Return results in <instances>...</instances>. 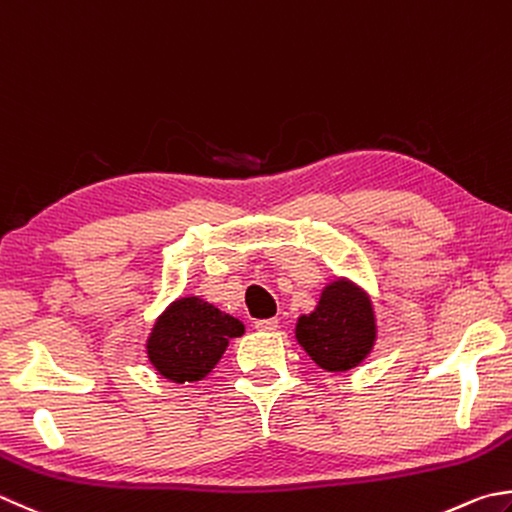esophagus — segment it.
Instances as JSON below:
<instances>
[{"mask_svg": "<svg viewBox=\"0 0 512 512\" xmlns=\"http://www.w3.org/2000/svg\"><path fill=\"white\" fill-rule=\"evenodd\" d=\"M276 327H278V318H260V321H256V330L274 332Z\"/></svg>", "mask_w": 512, "mask_h": 512, "instance_id": "obj_1", "label": "esophagus"}]
</instances>
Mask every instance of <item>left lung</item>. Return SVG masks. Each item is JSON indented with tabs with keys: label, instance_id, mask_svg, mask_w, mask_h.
Returning a JSON list of instances; mask_svg holds the SVG:
<instances>
[{
	"label": "left lung",
	"instance_id": "obj_1",
	"mask_svg": "<svg viewBox=\"0 0 512 512\" xmlns=\"http://www.w3.org/2000/svg\"><path fill=\"white\" fill-rule=\"evenodd\" d=\"M296 341L318 368L327 372L356 368L376 341L370 296L345 278H336L325 285L316 310L298 318Z\"/></svg>",
	"mask_w": 512,
	"mask_h": 512
}]
</instances>
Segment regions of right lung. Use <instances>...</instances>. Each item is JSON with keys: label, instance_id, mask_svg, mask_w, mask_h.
Masks as SVG:
<instances>
[{"label": "right lung", "instance_id": "add662e5", "mask_svg": "<svg viewBox=\"0 0 512 512\" xmlns=\"http://www.w3.org/2000/svg\"><path fill=\"white\" fill-rule=\"evenodd\" d=\"M245 325L198 296L173 301L158 316L147 339V354L160 376L173 383H194L216 368L220 356Z\"/></svg>", "mask_w": 512, "mask_h": 512}]
</instances>
